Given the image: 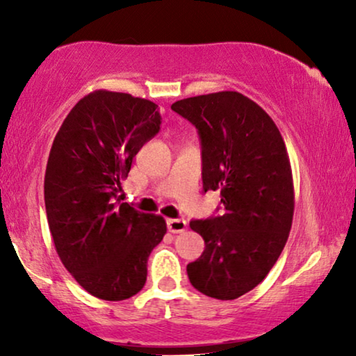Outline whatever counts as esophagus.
Returning <instances> with one entry per match:
<instances>
[{
	"instance_id": "1",
	"label": "esophagus",
	"mask_w": 356,
	"mask_h": 356,
	"mask_svg": "<svg viewBox=\"0 0 356 356\" xmlns=\"http://www.w3.org/2000/svg\"><path fill=\"white\" fill-rule=\"evenodd\" d=\"M167 227H168V232L181 233L186 230V222L181 220V218H168Z\"/></svg>"
}]
</instances>
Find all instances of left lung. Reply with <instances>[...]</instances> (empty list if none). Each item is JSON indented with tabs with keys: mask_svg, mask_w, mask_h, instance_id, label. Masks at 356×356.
Wrapping results in <instances>:
<instances>
[{
	"mask_svg": "<svg viewBox=\"0 0 356 356\" xmlns=\"http://www.w3.org/2000/svg\"><path fill=\"white\" fill-rule=\"evenodd\" d=\"M172 110L196 126L204 191H220L225 212L189 227L206 250L189 262L201 293L235 300L259 285L279 259L293 220L290 159L274 121L240 92L189 97Z\"/></svg>",
	"mask_w": 356,
	"mask_h": 356,
	"instance_id": "8db88e82",
	"label": "left lung"
}]
</instances>
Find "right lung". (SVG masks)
<instances>
[{
	"instance_id": "add662e5",
	"label": "right lung",
	"mask_w": 356,
	"mask_h": 356,
	"mask_svg": "<svg viewBox=\"0 0 356 356\" xmlns=\"http://www.w3.org/2000/svg\"><path fill=\"white\" fill-rule=\"evenodd\" d=\"M154 102L95 90L72 106L53 140L45 209L63 266L86 291L121 301L143 290L150 251L163 240V217L120 202L121 179L160 131Z\"/></svg>"
}]
</instances>
